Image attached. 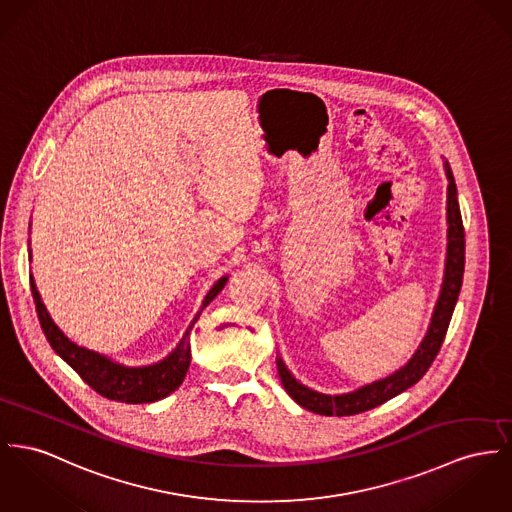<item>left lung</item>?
Listing matches in <instances>:
<instances>
[{"mask_svg": "<svg viewBox=\"0 0 512 512\" xmlns=\"http://www.w3.org/2000/svg\"><path fill=\"white\" fill-rule=\"evenodd\" d=\"M444 171L448 176V202H446V217H448V246H446V270H444L443 289L437 301V307L431 318L429 332L425 340L421 341L415 355L409 359L408 365L396 371L394 375L386 376L382 380H376L373 384H367L355 392L341 394V396H326L320 392H314L301 382H297L281 359H277V373L281 378L283 388L287 394L303 408L320 415H355L367 409L376 408L390 398L398 396L400 392L408 390L421 376L425 375L435 361V357L441 351L452 312L456 307L462 277H464V252H466V240H464V225H462V213L458 205V192L456 182L450 171V165L444 163Z\"/></svg>", "mask_w": 512, "mask_h": 512, "instance_id": "obj_1", "label": "left lung"}]
</instances>
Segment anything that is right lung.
Here are the masks:
<instances>
[{"mask_svg":"<svg viewBox=\"0 0 512 512\" xmlns=\"http://www.w3.org/2000/svg\"><path fill=\"white\" fill-rule=\"evenodd\" d=\"M225 281H227V277H221L211 287V291L205 295L202 310L225 287ZM31 293H33V301H35L38 322H40V328H42L46 340L52 345V349L68 363L69 367L83 378V382H87L97 394H101L108 400H114V402L149 404V402H157V400L169 396L182 384L184 376L188 373V367H190V357H192V353H190V330L196 324L202 310L192 320L190 328L186 330V334H184L182 341L178 343V347L172 351L165 361L149 365V367L132 369V367H122L118 363H112L110 359H106L103 355H99L95 351H89L85 347H79L73 341H69L58 330V326L52 322L46 308L40 303V297H38L33 279H31Z\"/></svg>","mask_w":512,"mask_h":512,"instance_id":"obj_1","label":"right lung"}]
</instances>
